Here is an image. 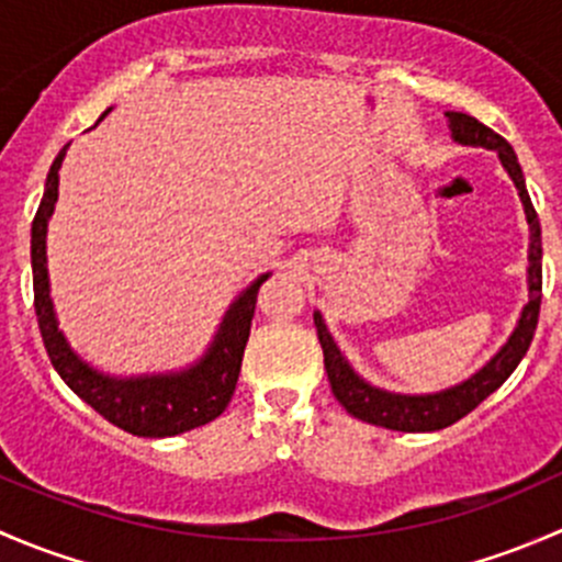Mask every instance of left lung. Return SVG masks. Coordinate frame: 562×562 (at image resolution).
<instances>
[{
	"mask_svg": "<svg viewBox=\"0 0 562 562\" xmlns=\"http://www.w3.org/2000/svg\"><path fill=\"white\" fill-rule=\"evenodd\" d=\"M449 127L454 140L464 146H484V149H495L501 155L503 166H506L508 176L517 184L519 198L525 203L527 223H530V302L525 304L522 317H519V326L514 328L512 339L506 342V348L490 361L481 372H475L470 381H464L462 386L440 391V394H427V396H402V394H389V391L372 389L370 383L361 381L353 370L348 367V361L342 359V353L334 345L331 334L323 326V317L315 313V328L317 339H321L323 348V367H326L328 383H331L334 396L339 400V405L350 413L353 418L367 424H375V427L396 429V432H435V429H446L451 424H457L459 418L468 416L470 411L481 405L492 391H497L503 383L508 381L517 364L522 361L532 342V334L538 326V310H541V223H538V214L532 209L530 195H527L525 176L519 168L517 155H514L512 144H508L503 135H497L495 130H490L486 124H481L475 116L468 113L449 111Z\"/></svg>",
	"mask_w": 562,
	"mask_h": 562,
	"instance_id": "obj_1",
	"label": "left lung"
}]
</instances>
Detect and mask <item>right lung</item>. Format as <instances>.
Segmentation results:
<instances>
[{
  "mask_svg": "<svg viewBox=\"0 0 562 562\" xmlns=\"http://www.w3.org/2000/svg\"><path fill=\"white\" fill-rule=\"evenodd\" d=\"M65 149L56 155L45 179L43 201H40L35 220H32V277H35V313L43 334V345L48 359L61 381L67 383L87 405H92L105 422L138 438H171L187 429L203 427L214 422L228 407L241 372L249 326L255 317L258 291L266 282L263 274L255 280L239 296V302L228 310L225 323L220 326L217 339L206 359L181 375L166 378H135V381H111L89 370L56 328L54 307L48 296V269H45V225L54 212L59 195V166L65 160Z\"/></svg>",
  "mask_w": 562,
  "mask_h": 562,
  "instance_id": "add662e5",
  "label": "right lung"
}]
</instances>
